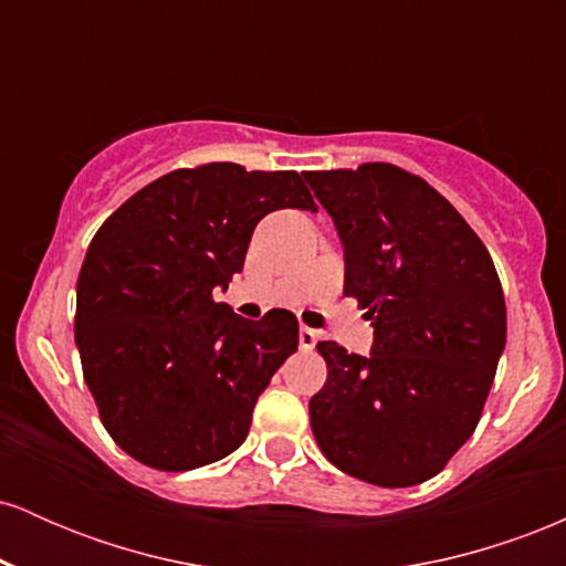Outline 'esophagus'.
Returning <instances> with one entry per match:
<instances>
[{"label": "esophagus", "mask_w": 566, "mask_h": 566, "mask_svg": "<svg viewBox=\"0 0 566 566\" xmlns=\"http://www.w3.org/2000/svg\"><path fill=\"white\" fill-rule=\"evenodd\" d=\"M316 340H319V333H316V329L301 327V333H297V343H301V348H305V350L314 348Z\"/></svg>", "instance_id": "obj_1"}]
</instances>
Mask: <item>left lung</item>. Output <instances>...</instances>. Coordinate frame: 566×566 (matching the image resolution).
Returning <instances> with one entry per match:
<instances>
[{"label":"left lung","mask_w":566,"mask_h":566,"mask_svg":"<svg viewBox=\"0 0 566 566\" xmlns=\"http://www.w3.org/2000/svg\"><path fill=\"white\" fill-rule=\"evenodd\" d=\"M367 308V356L322 340L327 382L308 401L316 444L378 486L437 476L479 423L505 348L503 287L482 239L426 180L394 165L303 172Z\"/></svg>","instance_id":"8db88e82"}]
</instances>
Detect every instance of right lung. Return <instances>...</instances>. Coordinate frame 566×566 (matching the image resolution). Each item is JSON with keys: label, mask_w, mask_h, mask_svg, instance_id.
<instances>
[{"label": "right lung", "mask_w": 566, "mask_h": 566, "mask_svg": "<svg viewBox=\"0 0 566 566\" xmlns=\"http://www.w3.org/2000/svg\"><path fill=\"white\" fill-rule=\"evenodd\" d=\"M316 210L297 172L231 161L175 170L129 197L90 242L76 282V348L103 426L159 471L216 463L297 350V319L233 314L212 292L244 265L261 218Z\"/></svg>", "instance_id": "1"}]
</instances>
